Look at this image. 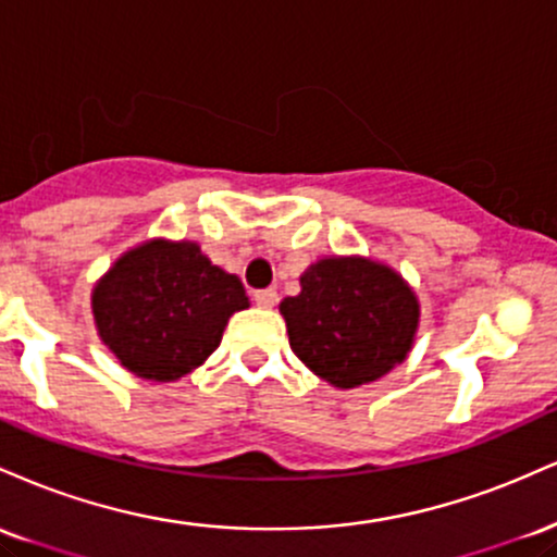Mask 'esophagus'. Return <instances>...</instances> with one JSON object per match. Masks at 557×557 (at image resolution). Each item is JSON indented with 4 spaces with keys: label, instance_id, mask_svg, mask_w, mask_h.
Masks as SVG:
<instances>
[{
    "label": "esophagus",
    "instance_id": "1",
    "mask_svg": "<svg viewBox=\"0 0 557 557\" xmlns=\"http://www.w3.org/2000/svg\"><path fill=\"white\" fill-rule=\"evenodd\" d=\"M253 300H257L259 309H272V306L277 304V290H272V287H267V290H257L253 293Z\"/></svg>",
    "mask_w": 557,
    "mask_h": 557
}]
</instances>
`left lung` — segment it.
<instances>
[{
  "label": "left lung",
  "mask_w": 557,
  "mask_h": 557,
  "mask_svg": "<svg viewBox=\"0 0 557 557\" xmlns=\"http://www.w3.org/2000/svg\"><path fill=\"white\" fill-rule=\"evenodd\" d=\"M298 296L283 298L293 354L319 380L354 389L393 372L411 354L421 304L385 261L322 257L300 274Z\"/></svg>",
  "instance_id": "1"
}]
</instances>
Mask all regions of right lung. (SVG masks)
Instances as JSON below:
<instances>
[{
	"mask_svg": "<svg viewBox=\"0 0 557 557\" xmlns=\"http://www.w3.org/2000/svg\"><path fill=\"white\" fill-rule=\"evenodd\" d=\"M246 287L196 240L149 238L96 280L91 314L120 367L149 382H177L214 354Z\"/></svg>",
	"mask_w": 557,
	"mask_h": 557,
	"instance_id": "obj_1",
	"label": "right lung"
}]
</instances>
